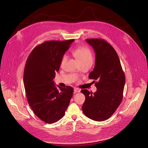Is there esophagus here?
Instances as JSON below:
<instances>
[{"mask_svg":"<svg viewBox=\"0 0 148 148\" xmlns=\"http://www.w3.org/2000/svg\"><path fill=\"white\" fill-rule=\"evenodd\" d=\"M74 92H79L81 90H80L79 89L77 88H74Z\"/></svg>","mask_w":148,"mask_h":148,"instance_id":"1","label":"esophagus"}]
</instances>
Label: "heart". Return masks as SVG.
Wrapping results in <instances>:
<instances>
[{
  "mask_svg": "<svg viewBox=\"0 0 148 148\" xmlns=\"http://www.w3.org/2000/svg\"><path fill=\"white\" fill-rule=\"evenodd\" d=\"M72 53L81 63L86 61L92 62V53L87 47L78 46L72 51ZM66 60L67 57L66 56H64L62 57L60 62V66L61 67L65 64Z\"/></svg>",
  "mask_w": 148,
  "mask_h": 148,
  "instance_id": "b5f03b06",
  "label": "heart"
}]
</instances>
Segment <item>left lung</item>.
<instances>
[{
    "mask_svg": "<svg viewBox=\"0 0 148 148\" xmlns=\"http://www.w3.org/2000/svg\"><path fill=\"white\" fill-rule=\"evenodd\" d=\"M86 41L95 52V67L88 77L97 81L95 83L97 91L94 93L87 90L81 91L86 97L82 109L88 118L103 121L111 117L119 106L125 76L119 57L111 45L102 38Z\"/></svg>",
    "mask_w": 148,
    "mask_h": 148,
    "instance_id": "obj_1",
    "label": "left lung"
}]
</instances>
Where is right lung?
<instances>
[{
  "mask_svg": "<svg viewBox=\"0 0 148 148\" xmlns=\"http://www.w3.org/2000/svg\"><path fill=\"white\" fill-rule=\"evenodd\" d=\"M74 40L46 41L37 46L27 59L23 75L27 99L35 115L45 123L62 118L73 97V87L57 88L53 80Z\"/></svg>",
  "mask_w": 148,
  "mask_h": 148,
  "instance_id": "add662e5",
  "label": "right lung"
}]
</instances>
